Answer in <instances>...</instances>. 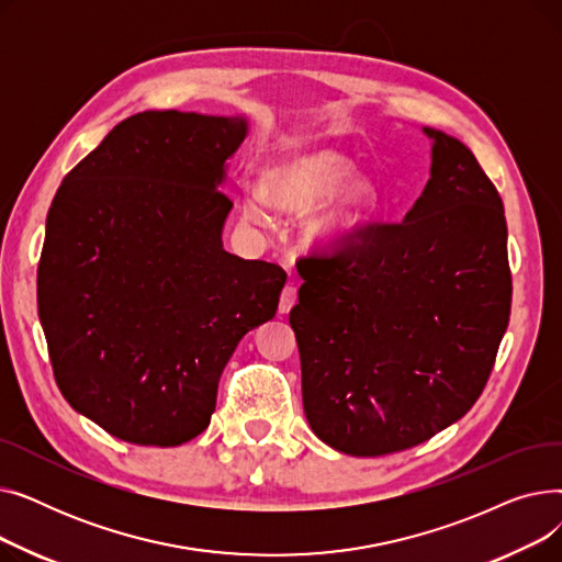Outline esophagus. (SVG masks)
Masks as SVG:
<instances>
[{"label": "esophagus", "mask_w": 562, "mask_h": 562, "mask_svg": "<svg viewBox=\"0 0 562 562\" xmlns=\"http://www.w3.org/2000/svg\"><path fill=\"white\" fill-rule=\"evenodd\" d=\"M296 301H299V286L289 282L280 293V314H286L293 305H296Z\"/></svg>", "instance_id": "34e87169"}]
</instances>
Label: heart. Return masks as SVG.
Instances as JSON below:
<instances>
[{"instance_id":"1","label":"heart","mask_w":562,"mask_h":562,"mask_svg":"<svg viewBox=\"0 0 562 562\" xmlns=\"http://www.w3.org/2000/svg\"><path fill=\"white\" fill-rule=\"evenodd\" d=\"M350 172V161L333 150L289 153L266 168V195L257 189L246 191L244 212L250 221L266 225L271 218L269 201L265 200L269 196L278 210L286 214H305L339 191ZM373 212L375 189L364 177H358L314 221V234L326 246H348L367 229Z\"/></svg>"}]
</instances>
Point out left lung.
<instances>
[{
  "instance_id": "8db88e82",
  "label": "left lung",
  "mask_w": 562,
  "mask_h": 562,
  "mask_svg": "<svg viewBox=\"0 0 562 562\" xmlns=\"http://www.w3.org/2000/svg\"><path fill=\"white\" fill-rule=\"evenodd\" d=\"M424 134L430 180L405 218L296 261L289 323L305 415L318 439L358 458L412 449L462 419L510 318L504 202L464 143Z\"/></svg>"
}]
</instances>
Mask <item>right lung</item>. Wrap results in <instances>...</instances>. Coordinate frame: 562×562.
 Returning a JSON list of instances; mask_svg holds the SVG:
<instances>
[{
	"instance_id": "right-lung-1",
	"label": "right lung",
	"mask_w": 562,
	"mask_h": 562,
	"mask_svg": "<svg viewBox=\"0 0 562 562\" xmlns=\"http://www.w3.org/2000/svg\"><path fill=\"white\" fill-rule=\"evenodd\" d=\"M246 117L143 111L58 187L38 261L56 385L109 435L180 447L210 426L244 335L276 316L286 273L223 248L218 189Z\"/></svg>"
}]
</instances>
